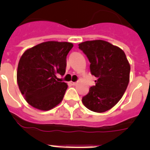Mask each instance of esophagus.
I'll use <instances>...</instances> for the list:
<instances>
[{"label":"esophagus","mask_w":150,"mask_h":150,"mask_svg":"<svg viewBox=\"0 0 150 150\" xmlns=\"http://www.w3.org/2000/svg\"><path fill=\"white\" fill-rule=\"evenodd\" d=\"M69 83H70V84L71 85V86H75V85L77 84L76 82H69Z\"/></svg>","instance_id":"esophagus-1"}]
</instances>
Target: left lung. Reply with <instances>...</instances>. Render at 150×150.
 I'll use <instances>...</instances> for the list:
<instances>
[{
	"label": "left lung",
	"mask_w": 150,
	"mask_h": 150,
	"mask_svg": "<svg viewBox=\"0 0 150 150\" xmlns=\"http://www.w3.org/2000/svg\"><path fill=\"white\" fill-rule=\"evenodd\" d=\"M90 62V71L97 79L82 97V103L93 112L111 109L123 96L130 75V64L125 52L107 41H86L79 44Z\"/></svg>",
	"instance_id": "left-lung-1"
}]
</instances>
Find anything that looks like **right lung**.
Returning a JSON list of instances; mask_svg holds the SVG:
<instances>
[{"label":"right lung","mask_w":150,"mask_h":150,"mask_svg":"<svg viewBox=\"0 0 150 150\" xmlns=\"http://www.w3.org/2000/svg\"><path fill=\"white\" fill-rule=\"evenodd\" d=\"M73 44L47 41L26 50L18 62L17 82L25 100L40 110L53 109L62 101L68 89L57 75H64L66 57Z\"/></svg>","instance_id":"add662e5"}]
</instances>
